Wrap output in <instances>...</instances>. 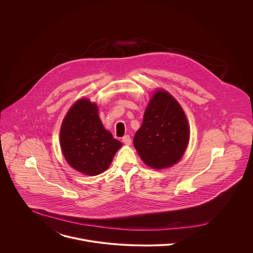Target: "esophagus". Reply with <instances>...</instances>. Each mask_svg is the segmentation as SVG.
I'll use <instances>...</instances> for the list:
<instances>
[{
  "label": "esophagus",
  "mask_w": 253,
  "mask_h": 253,
  "mask_svg": "<svg viewBox=\"0 0 253 253\" xmlns=\"http://www.w3.org/2000/svg\"><path fill=\"white\" fill-rule=\"evenodd\" d=\"M122 142L125 144V145L129 146L131 144V138L129 135H125L123 138H122Z\"/></svg>",
  "instance_id": "1"
}]
</instances>
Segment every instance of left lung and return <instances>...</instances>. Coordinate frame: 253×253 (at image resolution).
Returning a JSON list of instances; mask_svg holds the SVG:
<instances>
[{"label": "left lung", "instance_id": "obj_1", "mask_svg": "<svg viewBox=\"0 0 253 253\" xmlns=\"http://www.w3.org/2000/svg\"><path fill=\"white\" fill-rule=\"evenodd\" d=\"M189 138L190 127L183 108L169 92L156 88L133 139L139 157L153 169L169 168L182 158Z\"/></svg>", "mask_w": 253, "mask_h": 253}]
</instances>
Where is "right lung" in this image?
Masks as SVG:
<instances>
[{
    "instance_id": "add662e5",
    "label": "right lung",
    "mask_w": 253,
    "mask_h": 253,
    "mask_svg": "<svg viewBox=\"0 0 253 253\" xmlns=\"http://www.w3.org/2000/svg\"><path fill=\"white\" fill-rule=\"evenodd\" d=\"M98 111L95 102L81 98L71 106L60 129V146L65 160L88 176L109 168L122 147V143L104 127Z\"/></svg>"
}]
</instances>
